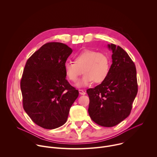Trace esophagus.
<instances>
[{
    "instance_id": "1",
    "label": "esophagus",
    "mask_w": 157,
    "mask_h": 157,
    "mask_svg": "<svg viewBox=\"0 0 157 157\" xmlns=\"http://www.w3.org/2000/svg\"><path fill=\"white\" fill-rule=\"evenodd\" d=\"M79 93L81 95H85L86 94V93L83 90H82V89H79Z\"/></svg>"
}]
</instances>
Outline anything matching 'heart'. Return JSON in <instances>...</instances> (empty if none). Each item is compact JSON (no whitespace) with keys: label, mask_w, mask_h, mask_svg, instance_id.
<instances>
[{"label":"heart","mask_w":157,"mask_h":157,"mask_svg":"<svg viewBox=\"0 0 157 157\" xmlns=\"http://www.w3.org/2000/svg\"><path fill=\"white\" fill-rule=\"evenodd\" d=\"M110 61L109 56L95 50H84L76 54L74 62L67 61L64 64V70L69 80L76 82L82 73L84 75L76 84L78 87H83L92 84L101 83L109 76Z\"/></svg>","instance_id":"1"}]
</instances>
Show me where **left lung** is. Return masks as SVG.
<instances>
[{"mask_svg": "<svg viewBox=\"0 0 157 157\" xmlns=\"http://www.w3.org/2000/svg\"><path fill=\"white\" fill-rule=\"evenodd\" d=\"M107 47L113 52L109 76L99 85L88 89L87 93L91 119L99 125L111 127L129 116L138 86L135 64L127 52L113 43Z\"/></svg>", "mask_w": 157, "mask_h": 157, "instance_id": "8db88e82", "label": "left lung"}]
</instances>
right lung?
<instances>
[{
  "label": "right lung",
  "instance_id": "1",
  "mask_svg": "<svg viewBox=\"0 0 157 157\" xmlns=\"http://www.w3.org/2000/svg\"><path fill=\"white\" fill-rule=\"evenodd\" d=\"M73 50L65 44L50 42L27 60L20 82L23 106L36 124L54 129L68 119L79 96L66 79L64 64Z\"/></svg>",
  "mask_w": 157,
  "mask_h": 157
}]
</instances>
